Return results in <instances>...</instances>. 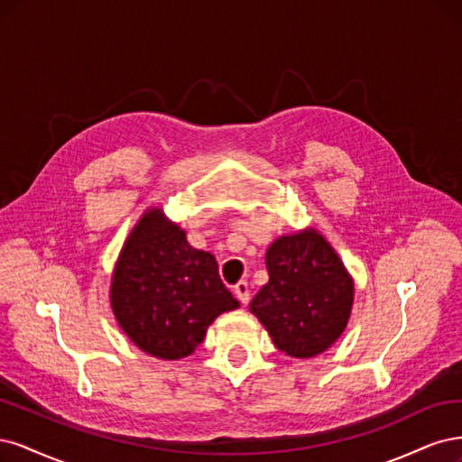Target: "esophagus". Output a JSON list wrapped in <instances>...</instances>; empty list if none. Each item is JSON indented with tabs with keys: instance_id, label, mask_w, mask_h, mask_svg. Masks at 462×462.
Wrapping results in <instances>:
<instances>
[{
	"instance_id": "esophagus-1",
	"label": "esophagus",
	"mask_w": 462,
	"mask_h": 462,
	"mask_svg": "<svg viewBox=\"0 0 462 462\" xmlns=\"http://www.w3.org/2000/svg\"><path fill=\"white\" fill-rule=\"evenodd\" d=\"M234 293H236L237 300L242 301V305H247V303H249V286H247L245 280L237 282V284L234 286Z\"/></svg>"
}]
</instances>
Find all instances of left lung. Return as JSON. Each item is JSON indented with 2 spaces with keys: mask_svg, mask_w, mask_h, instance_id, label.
Wrapping results in <instances>:
<instances>
[{
  "mask_svg": "<svg viewBox=\"0 0 462 462\" xmlns=\"http://www.w3.org/2000/svg\"><path fill=\"white\" fill-rule=\"evenodd\" d=\"M269 282L249 309L290 356L307 359L344 334L353 307V278L315 228L280 236L266 249Z\"/></svg>",
  "mask_w": 462,
  "mask_h": 462,
  "instance_id": "8db88e82",
  "label": "left lung"
}]
</instances>
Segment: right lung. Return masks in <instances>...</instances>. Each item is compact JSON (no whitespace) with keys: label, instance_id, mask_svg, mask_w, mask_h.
Returning a JSON list of instances; mask_svg holds the SVG:
<instances>
[{"label":"right lung","instance_id":"right-lung-1","mask_svg":"<svg viewBox=\"0 0 462 462\" xmlns=\"http://www.w3.org/2000/svg\"><path fill=\"white\" fill-rule=\"evenodd\" d=\"M237 307L211 253L193 249L161 209L145 211L111 280V309L134 344L159 359H182L218 315Z\"/></svg>","mask_w":462,"mask_h":462}]
</instances>
